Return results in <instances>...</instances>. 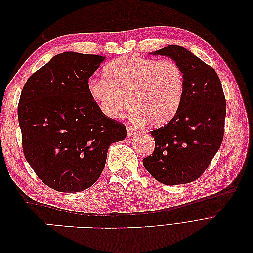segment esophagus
I'll list each match as a JSON object with an SVG mask.
<instances>
[{"label": "esophagus", "mask_w": 253, "mask_h": 253, "mask_svg": "<svg viewBox=\"0 0 253 253\" xmlns=\"http://www.w3.org/2000/svg\"><path fill=\"white\" fill-rule=\"evenodd\" d=\"M136 132H137V129L135 127L129 126H126V134H127V136H133V135H135Z\"/></svg>", "instance_id": "esophagus-1"}]
</instances>
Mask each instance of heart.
Instances as JSON below:
<instances>
[{
	"mask_svg": "<svg viewBox=\"0 0 253 253\" xmlns=\"http://www.w3.org/2000/svg\"><path fill=\"white\" fill-rule=\"evenodd\" d=\"M185 86V75L174 61L137 56L112 61L103 77L87 81L89 96L106 116L120 118L132 104L133 119L153 126L167 125L176 116Z\"/></svg>",
	"mask_w": 253,
	"mask_h": 253,
	"instance_id": "b5f03b06",
	"label": "heart"
}]
</instances>
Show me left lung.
<instances>
[{
  "label": "left lung",
  "mask_w": 253,
  "mask_h": 253,
  "mask_svg": "<svg viewBox=\"0 0 253 253\" xmlns=\"http://www.w3.org/2000/svg\"><path fill=\"white\" fill-rule=\"evenodd\" d=\"M153 55L170 57L185 75L176 116L154 131L155 149L143 158L148 172L165 185L200 178L218 151L225 132L226 99L216 72L185 47L169 45Z\"/></svg>",
  "instance_id": "obj_1"
}]
</instances>
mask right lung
<instances>
[{
	"label": "right lung",
	"instance_id": "add662e5",
	"mask_svg": "<svg viewBox=\"0 0 253 253\" xmlns=\"http://www.w3.org/2000/svg\"><path fill=\"white\" fill-rule=\"evenodd\" d=\"M105 57L66 51L34 73L22 89L18 119L23 153L43 183L80 192L100 177L108 149L126 126L102 113L87 81Z\"/></svg>",
	"mask_w": 253,
	"mask_h": 253
}]
</instances>
